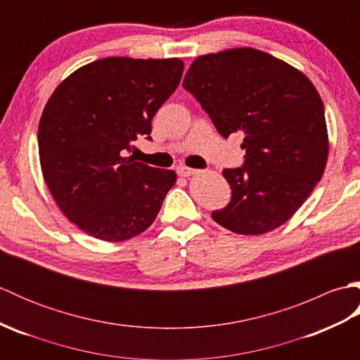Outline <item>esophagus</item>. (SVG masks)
Segmentation results:
<instances>
[{
    "mask_svg": "<svg viewBox=\"0 0 360 360\" xmlns=\"http://www.w3.org/2000/svg\"><path fill=\"white\" fill-rule=\"evenodd\" d=\"M196 173H198L196 168H190V167H186V165L178 167V174L182 176V178H188V176H193Z\"/></svg>",
    "mask_w": 360,
    "mask_h": 360,
    "instance_id": "obj_1",
    "label": "esophagus"
}]
</instances>
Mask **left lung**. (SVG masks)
Returning <instances> with one entry per match:
<instances>
[{"label":"left lung","mask_w":360,"mask_h":360,"mask_svg":"<svg viewBox=\"0 0 360 360\" xmlns=\"http://www.w3.org/2000/svg\"><path fill=\"white\" fill-rule=\"evenodd\" d=\"M223 137L241 131L244 165L223 172L232 200L212 218L241 235L285 224L322 179L330 142L323 102L302 71L235 48L198 57L182 83Z\"/></svg>","instance_id":"left-lung-1"}]
</instances>
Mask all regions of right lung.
<instances>
[{"instance_id": "add662e5", "label": "right lung", "mask_w": 360, "mask_h": 360, "mask_svg": "<svg viewBox=\"0 0 360 360\" xmlns=\"http://www.w3.org/2000/svg\"><path fill=\"white\" fill-rule=\"evenodd\" d=\"M181 58L108 57L79 68L53 91L38 125L43 178L65 217L103 241H125L156 219L173 170L125 156L151 133L178 88Z\"/></svg>"}]
</instances>
